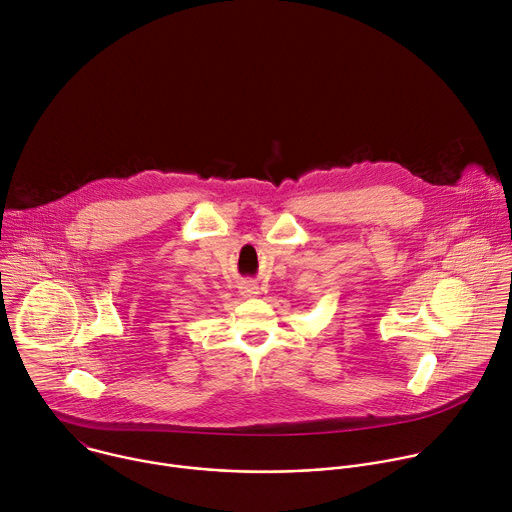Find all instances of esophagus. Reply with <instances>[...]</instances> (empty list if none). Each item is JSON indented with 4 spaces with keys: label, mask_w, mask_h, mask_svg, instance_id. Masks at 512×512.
<instances>
[{
    "label": "esophagus",
    "mask_w": 512,
    "mask_h": 512,
    "mask_svg": "<svg viewBox=\"0 0 512 512\" xmlns=\"http://www.w3.org/2000/svg\"><path fill=\"white\" fill-rule=\"evenodd\" d=\"M241 294H243L245 298H255V296H259V285L247 281V283L241 285Z\"/></svg>",
    "instance_id": "34e87169"
}]
</instances>
